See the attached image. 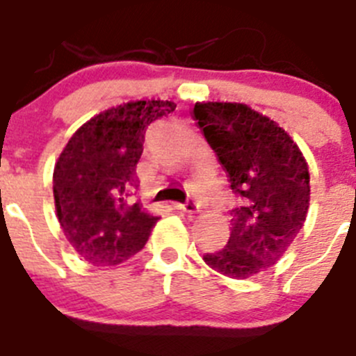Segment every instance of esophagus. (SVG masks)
I'll use <instances>...</instances> for the list:
<instances>
[{
    "instance_id": "34e87169",
    "label": "esophagus",
    "mask_w": 356,
    "mask_h": 356,
    "mask_svg": "<svg viewBox=\"0 0 356 356\" xmlns=\"http://www.w3.org/2000/svg\"><path fill=\"white\" fill-rule=\"evenodd\" d=\"M175 207L178 210H181V212H185V213H196V212H200V205H197V203L194 200H187V201H185V203H176Z\"/></svg>"
}]
</instances>
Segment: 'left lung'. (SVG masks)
<instances>
[{
	"label": "left lung",
	"instance_id": "left-lung-1",
	"mask_svg": "<svg viewBox=\"0 0 356 356\" xmlns=\"http://www.w3.org/2000/svg\"><path fill=\"white\" fill-rule=\"evenodd\" d=\"M194 118L241 200L226 246L203 260L229 278H248L275 266L303 228L307 160L284 128L248 105L196 103Z\"/></svg>",
	"mask_w": 356,
	"mask_h": 356
}]
</instances>
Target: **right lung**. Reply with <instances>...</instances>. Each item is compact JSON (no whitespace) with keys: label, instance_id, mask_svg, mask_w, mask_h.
Instances as JSON below:
<instances>
[{"label":"right lung","instance_id":"add662e5","mask_svg":"<svg viewBox=\"0 0 356 356\" xmlns=\"http://www.w3.org/2000/svg\"><path fill=\"white\" fill-rule=\"evenodd\" d=\"M176 108L134 102L94 115L74 131L53 172L56 216L71 246L94 266H118L146 246L159 221L130 196L147 127Z\"/></svg>","mask_w":356,"mask_h":356}]
</instances>
